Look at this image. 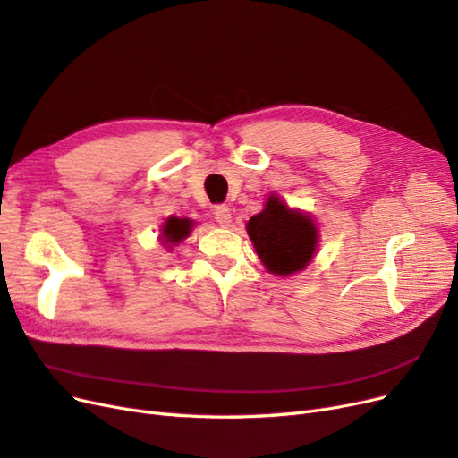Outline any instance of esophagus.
<instances>
[{"label":"esophagus","mask_w":458,"mask_h":458,"mask_svg":"<svg viewBox=\"0 0 458 458\" xmlns=\"http://www.w3.org/2000/svg\"><path fill=\"white\" fill-rule=\"evenodd\" d=\"M214 219L221 227H229L231 225V210L225 204H217L214 208Z\"/></svg>","instance_id":"obj_1"}]
</instances>
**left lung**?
<instances>
[{
    "label": "left lung",
    "mask_w": 458,
    "mask_h": 458,
    "mask_svg": "<svg viewBox=\"0 0 458 458\" xmlns=\"http://www.w3.org/2000/svg\"><path fill=\"white\" fill-rule=\"evenodd\" d=\"M246 231L263 267L281 276L306 269L318 242L315 221L276 195L267 197L266 208L250 217Z\"/></svg>",
    "instance_id": "8db88e82"
}]
</instances>
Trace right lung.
Returning <instances> with one entry per match:
<instances>
[{"instance_id":"right-lung-1","label":"right lung","mask_w":458,"mask_h":458,"mask_svg":"<svg viewBox=\"0 0 458 458\" xmlns=\"http://www.w3.org/2000/svg\"><path fill=\"white\" fill-rule=\"evenodd\" d=\"M192 227H195V224H192V219L172 216V217H168V219L164 221V225L160 229V233H162L160 234V241H162L164 246L174 248V246H177L179 242H183L189 237Z\"/></svg>"}]
</instances>
